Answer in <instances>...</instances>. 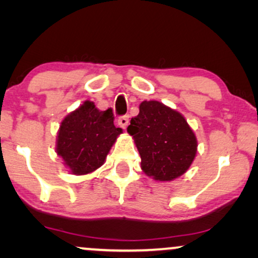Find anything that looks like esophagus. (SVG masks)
<instances>
[{"instance_id":"esophagus-1","label":"esophagus","mask_w":258,"mask_h":258,"mask_svg":"<svg viewBox=\"0 0 258 258\" xmlns=\"http://www.w3.org/2000/svg\"><path fill=\"white\" fill-rule=\"evenodd\" d=\"M118 124L122 126L123 129H125L129 124V115H123L118 118Z\"/></svg>"}]
</instances>
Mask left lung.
Wrapping results in <instances>:
<instances>
[{
    "label": "left lung",
    "instance_id": "left-lung-1",
    "mask_svg": "<svg viewBox=\"0 0 258 258\" xmlns=\"http://www.w3.org/2000/svg\"><path fill=\"white\" fill-rule=\"evenodd\" d=\"M126 130L135 140L141 168L156 181L177 178L195 158V134L179 112L160 102H142Z\"/></svg>",
    "mask_w": 258,
    "mask_h": 258
}]
</instances>
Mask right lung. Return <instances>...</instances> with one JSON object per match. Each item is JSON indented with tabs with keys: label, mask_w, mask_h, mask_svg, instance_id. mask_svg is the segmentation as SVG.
Instances as JSON below:
<instances>
[{
	"label": "right lung",
	"mask_w": 258,
	"mask_h": 258,
	"mask_svg": "<svg viewBox=\"0 0 258 258\" xmlns=\"http://www.w3.org/2000/svg\"><path fill=\"white\" fill-rule=\"evenodd\" d=\"M114 118L111 108L100 111L93 102L86 101L63 119L56 151L73 174H89L104 163L122 133L114 125Z\"/></svg>",
	"instance_id": "1"
}]
</instances>
